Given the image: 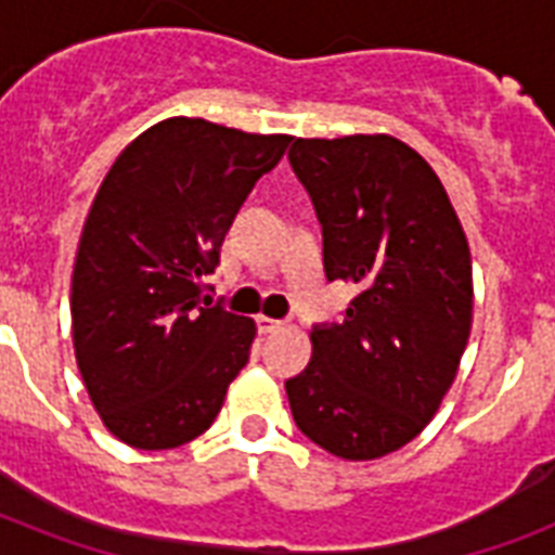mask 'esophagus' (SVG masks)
<instances>
[{
    "label": "esophagus",
    "instance_id": "esophagus-1",
    "mask_svg": "<svg viewBox=\"0 0 555 555\" xmlns=\"http://www.w3.org/2000/svg\"><path fill=\"white\" fill-rule=\"evenodd\" d=\"M256 325H259L261 334H273V331L282 328V322L270 320V317H256Z\"/></svg>",
    "mask_w": 555,
    "mask_h": 555
}]
</instances>
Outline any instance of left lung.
Instances as JSON below:
<instances>
[{
	"instance_id": "obj_1",
	"label": "left lung",
	"mask_w": 555,
	"mask_h": 555,
	"mask_svg": "<svg viewBox=\"0 0 555 555\" xmlns=\"http://www.w3.org/2000/svg\"><path fill=\"white\" fill-rule=\"evenodd\" d=\"M291 167L322 224L325 276L357 287L287 379L296 426L346 461L397 452L443 403L473 328V256L447 190L391 134L296 138Z\"/></svg>"
}]
</instances>
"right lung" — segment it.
I'll use <instances>...</instances> for the list:
<instances>
[{
	"label": "right lung",
	"mask_w": 555,
	"mask_h": 555,
	"mask_svg": "<svg viewBox=\"0 0 555 555\" xmlns=\"http://www.w3.org/2000/svg\"><path fill=\"white\" fill-rule=\"evenodd\" d=\"M291 134L167 117L126 146L82 224L72 273L77 369L100 421L134 449L207 431L247 365L256 322L201 305L224 235Z\"/></svg>",
	"instance_id": "right-lung-1"
}]
</instances>
